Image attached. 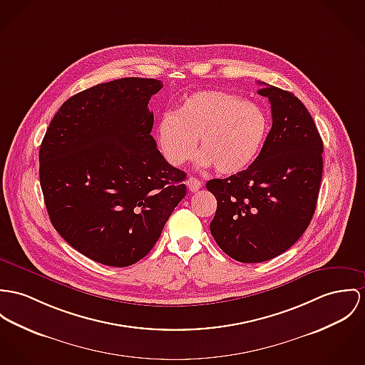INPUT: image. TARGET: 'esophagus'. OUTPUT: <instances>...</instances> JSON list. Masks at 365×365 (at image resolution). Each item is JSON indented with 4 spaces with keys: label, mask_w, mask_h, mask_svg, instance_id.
<instances>
[{
    "label": "esophagus",
    "mask_w": 365,
    "mask_h": 365,
    "mask_svg": "<svg viewBox=\"0 0 365 365\" xmlns=\"http://www.w3.org/2000/svg\"><path fill=\"white\" fill-rule=\"evenodd\" d=\"M186 185H187V187H189V190L190 192H197L198 189H201V186H202V183L196 179V178H193V176H190L187 180H186Z\"/></svg>",
    "instance_id": "obj_1"
}]
</instances>
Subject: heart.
Returning a JSON list of instances; mask_svg holds the SVG:
<instances>
[{"label":"heart","mask_w":365,"mask_h":365,"mask_svg":"<svg viewBox=\"0 0 365 365\" xmlns=\"http://www.w3.org/2000/svg\"><path fill=\"white\" fill-rule=\"evenodd\" d=\"M269 130L267 113L255 103L224 91H198L186 97L157 126V139L172 165H182L196 153L200 164L233 175L250 167Z\"/></svg>","instance_id":"b5f03b06"}]
</instances>
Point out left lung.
I'll return each mask as SVG.
<instances>
[{
	"mask_svg": "<svg viewBox=\"0 0 365 365\" xmlns=\"http://www.w3.org/2000/svg\"><path fill=\"white\" fill-rule=\"evenodd\" d=\"M267 84V83H264ZM272 128L252 165L226 179H211L217 198L210 230L236 261L264 262L290 249L309 227L322 178L324 144L304 104L267 84Z\"/></svg>",
	"mask_w": 365,
	"mask_h": 365,
	"instance_id": "left-lung-1",
	"label": "left lung"
}]
</instances>
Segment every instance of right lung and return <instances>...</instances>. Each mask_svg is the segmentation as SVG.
<instances>
[{
  "mask_svg": "<svg viewBox=\"0 0 365 365\" xmlns=\"http://www.w3.org/2000/svg\"><path fill=\"white\" fill-rule=\"evenodd\" d=\"M161 81L123 78L66 100L41 141L40 185L50 221L79 252L129 267L157 243L186 196V173L150 135Z\"/></svg>",
  "mask_w": 365,
  "mask_h": 365,
  "instance_id": "obj_1",
  "label": "right lung"
}]
</instances>
